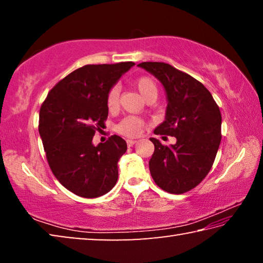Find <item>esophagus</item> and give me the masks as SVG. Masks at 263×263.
Returning a JSON list of instances; mask_svg holds the SVG:
<instances>
[{"instance_id":"obj_1","label":"esophagus","mask_w":263,"mask_h":263,"mask_svg":"<svg viewBox=\"0 0 263 263\" xmlns=\"http://www.w3.org/2000/svg\"><path fill=\"white\" fill-rule=\"evenodd\" d=\"M126 142H127V146H128V147H132V146L135 145L137 141H136V140H132V139H128Z\"/></svg>"}]
</instances>
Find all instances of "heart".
Listing matches in <instances>:
<instances>
[{"label": "heart", "instance_id": "b5f03b06", "mask_svg": "<svg viewBox=\"0 0 263 263\" xmlns=\"http://www.w3.org/2000/svg\"><path fill=\"white\" fill-rule=\"evenodd\" d=\"M135 86L140 92V95L147 100L151 96H157L158 94V87L155 82L151 78L142 77L139 78L135 82ZM118 100H119V88L115 86L109 89L108 94H106V108L109 111H115L118 108ZM142 127V121L138 117H133V116H128L125 117L123 121L117 125V131L123 136L126 137H137L139 135Z\"/></svg>", "mask_w": 263, "mask_h": 263}]
</instances>
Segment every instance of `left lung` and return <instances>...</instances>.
<instances>
[{
	"instance_id": "left-lung-1",
	"label": "left lung",
	"mask_w": 263,
	"mask_h": 263,
	"mask_svg": "<svg viewBox=\"0 0 263 263\" xmlns=\"http://www.w3.org/2000/svg\"><path fill=\"white\" fill-rule=\"evenodd\" d=\"M138 67L157 78L166 92V116L154 133L176 138L169 146L151 138V175L167 193H186L201 183L215 161L221 140L219 108L201 82L171 65L141 62Z\"/></svg>"
}]
</instances>
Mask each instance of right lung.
Instances as JSON below:
<instances>
[{"label": "right lung", "mask_w": 263, "mask_h": 263, "mask_svg": "<svg viewBox=\"0 0 263 263\" xmlns=\"http://www.w3.org/2000/svg\"><path fill=\"white\" fill-rule=\"evenodd\" d=\"M136 64L87 65L48 92L39 112V135L53 174L66 189L84 198L103 196L118 180L126 141L111 136L95 146L92 137L108 117L106 94Z\"/></svg>", "instance_id": "1"}]
</instances>
